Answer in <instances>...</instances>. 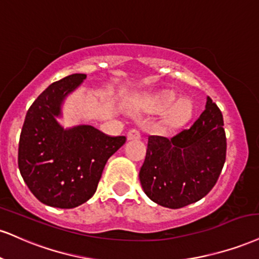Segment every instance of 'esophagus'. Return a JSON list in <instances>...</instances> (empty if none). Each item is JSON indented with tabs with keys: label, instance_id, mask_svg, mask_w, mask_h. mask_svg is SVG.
<instances>
[{
	"label": "esophagus",
	"instance_id": "1",
	"mask_svg": "<svg viewBox=\"0 0 259 259\" xmlns=\"http://www.w3.org/2000/svg\"><path fill=\"white\" fill-rule=\"evenodd\" d=\"M127 140H140L141 139V134L138 129H132L127 132V135H126Z\"/></svg>",
	"mask_w": 259,
	"mask_h": 259
}]
</instances>
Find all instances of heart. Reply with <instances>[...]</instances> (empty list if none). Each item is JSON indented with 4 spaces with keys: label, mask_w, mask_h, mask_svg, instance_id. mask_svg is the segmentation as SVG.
Segmentation results:
<instances>
[{
    "label": "heart",
    "mask_w": 259,
    "mask_h": 259,
    "mask_svg": "<svg viewBox=\"0 0 259 259\" xmlns=\"http://www.w3.org/2000/svg\"><path fill=\"white\" fill-rule=\"evenodd\" d=\"M176 96L172 93H160L149 96L145 100L143 106L148 111L161 113L164 112L163 120L167 126H179L191 118L193 105L188 100L182 99L175 102Z\"/></svg>",
    "instance_id": "obj_1"
}]
</instances>
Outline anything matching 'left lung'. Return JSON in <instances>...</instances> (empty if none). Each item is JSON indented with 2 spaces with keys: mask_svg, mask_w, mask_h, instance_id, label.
<instances>
[{
  "mask_svg": "<svg viewBox=\"0 0 259 259\" xmlns=\"http://www.w3.org/2000/svg\"><path fill=\"white\" fill-rule=\"evenodd\" d=\"M226 152L222 112L207 96L204 112L188 129L171 139L149 136L139 174L143 192L169 208L200 200L216 185Z\"/></svg>",
  "mask_w": 259,
  "mask_h": 259,
  "instance_id": "left-lung-1",
  "label": "left lung"
}]
</instances>
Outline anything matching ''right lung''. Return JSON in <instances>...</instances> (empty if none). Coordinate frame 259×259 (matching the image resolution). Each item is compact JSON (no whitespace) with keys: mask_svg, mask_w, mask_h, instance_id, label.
Masks as SVG:
<instances>
[{"mask_svg":"<svg viewBox=\"0 0 259 259\" xmlns=\"http://www.w3.org/2000/svg\"><path fill=\"white\" fill-rule=\"evenodd\" d=\"M87 78L73 73L54 82L27 111L19 140L21 176L40 202L73 208L94 195L108 158L125 136H107L92 125L64 127L62 104Z\"/></svg>","mask_w":259,"mask_h":259,"instance_id":"obj_1","label":"right lung"}]
</instances>
